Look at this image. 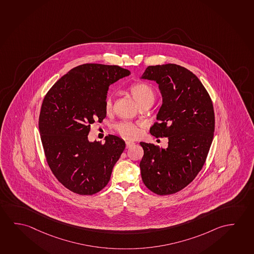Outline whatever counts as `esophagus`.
<instances>
[{
	"label": "esophagus",
	"mask_w": 254,
	"mask_h": 254,
	"mask_svg": "<svg viewBox=\"0 0 254 254\" xmlns=\"http://www.w3.org/2000/svg\"><path fill=\"white\" fill-rule=\"evenodd\" d=\"M133 145H134V143H133V142H130V141H126V148H127V149H129V147H131Z\"/></svg>",
	"instance_id": "1"
}]
</instances>
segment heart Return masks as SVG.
<instances>
[{
  "label": "heart",
  "instance_id": "1",
  "mask_svg": "<svg viewBox=\"0 0 254 254\" xmlns=\"http://www.w3.org/2000/svg\"><path fill=\"white\" fill-rule=\"evenodd\" d=\"M129 93L136 100L140 107L145 105L153 104L155 101V90L152 85L146 82H137L131 85L129 89ZM113 107V97L109 94L105 100V109L109 112ZM140 124L131 122L123 121L115 125V129L122 137L126 139H135L140 134Z\"/></svg>",
  "mask_w": 254,
  "mask_h": 254
}]
</instances>
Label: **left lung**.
<instances>
[{"label": "left lung", "instance_id": "1", "mask_svg": "<svg viewBox=\"0 0 254 254\" xmlns=\"http://www.w3.org/2000/svg\"><path fill=\"white\" fill-rule=\"evenodd\" d=\"M142 78L156 81L161 90L163 103L150 133L168 137L169 146L141 142V177L153 193H177L205 164L214 131L213 101L199 79L180 65L148 66Z\"/></svg>", "mask_w": 254, "mask_h": 254}]
</instances>
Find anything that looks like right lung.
<instances>
[{
	"instance_id": "right-lung-1",
	"label": "right lung",
	"mask_w": 254,
	"mask_h": 254,
	"mask_svg": "<svg viewBox=\"0 0 254 254\" xmlns=\"http://www.w3.org/2000/svg\"><path fill=\"white\" fill-rule=\"evenodd\" d=\"M130 72L117 65L85 64L70 69L45 95L39 130L46 161L65 188L93 195L108 185L125 148L121 137L109 134L89 142L91 125L103 121L109 85Z\"/></svg>"
}]
</instances>
